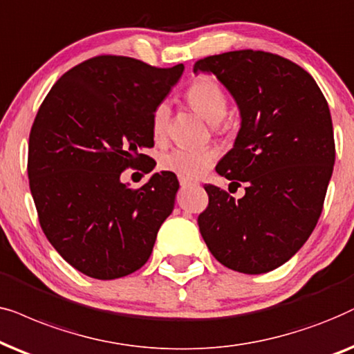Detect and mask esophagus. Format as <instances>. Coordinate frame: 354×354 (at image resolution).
Here are the masks:
<instances>
[{"label": "esophagus", "instance_id": "esophagus-1", "mask_svg": "<svg viewBox=\"0 0 354 354\" xmlns=\"http://www.w3.org/2000/svg\"><path fill=\"white\" fill-rule=\"evenodd\" d=\"M180 185H181L183 189H185V187H191V186H194V183H192V181H187V180H180Z\"/></svg>", "mask_w": 354, "mask_h": 354}]
</instances>
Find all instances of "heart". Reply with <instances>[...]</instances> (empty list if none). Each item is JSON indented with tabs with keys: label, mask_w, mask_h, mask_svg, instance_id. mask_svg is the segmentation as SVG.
I'll use <instances>...</instances> for the list:
<instances>
[{
	"label": "heart",
	"mask_w": 354,
	"mask_h": 354,
	"mask_svg": "<svg viewBox=\"0 0 354 354\" xmlns=\"http://www.w3.org/2000/svg\"><path fill=\"white\" fill-rule=\"evenodd\" d=\"M186 100L189 102L192 110L204 118L210 124H216L223 120L228 110V98L214 79L202 77L196 79L186 92ZM171 106L168 102H160L153 108L150 124H152L153 138L160 140L165 138L169 121ZM216 152L212 149H173L160 157V168L165 171L174 173L181 180H197L214 165Z\"/></svg>",
	"instance_id": "heart-1"
}]
</instances>
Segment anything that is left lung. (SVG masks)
<instances>
[{"label": "left lung", "mask_w": 354, "mask_h": 354, "mask_svg": "<svg viewBox=\"0 0 354 354\" xmlns=\"http://www.w3.org/2000/svg\"><path fill=\"white\" fill-rule=\"evenodd\" d=\"M199 73L218 79L241 118L216 173L232 185L246 183L238 201L205 186L201 234L225 267L249 275L270 272L303 248L322 212L335 163L327 100L303 68L263 51L209 56L194 64Z\"/></svg>", "instance_id": "8db88e82"}]
</instances>
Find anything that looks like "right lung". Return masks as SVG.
<instances>
[{
    "label": "right lung",
    "instance_id": "obj_1",
    "mask_svg": "<svg viewBox=\"0 0 354 354\" xmlns=\"http://www.w3.org/2000/svg\"><path fill=\"white\" fill-rule=\"evenodd\" d=\"M183 71L97 56L61 75L37 113L27 163L32 197L51 246L84 275L113 280L139 270L174 209L173 173H153L140 189L121 183V173L149 158L152 111Z\"/></svg>",
    "mask_w": 354,
    "mask_h": 354
}]
</instances>
